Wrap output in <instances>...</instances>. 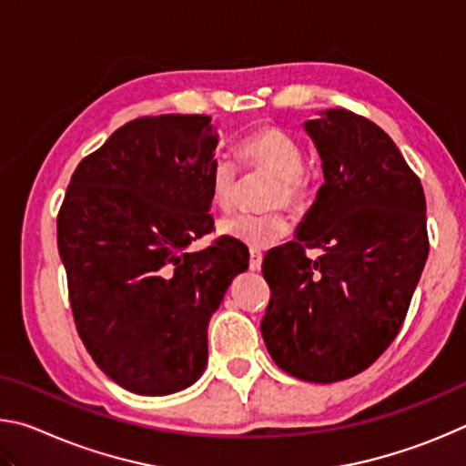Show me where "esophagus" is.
<instances>
[{
  "label": "esophagus",
  "mask_w": 466,
  "mask_h": 466,
  "mask_svg": "<svg viewBox=\"0 0 466 466\" xmlns=\"http://www.w3.org/2000/svg\"><path fill=\"white\" fill-rule=\"evenodd\" d=\"M263 265V255L258 250H250V261H248V267L252 271H258L261 269Z\"/></svg>",
  "instance_id": "obj_1"
}]
</instances>
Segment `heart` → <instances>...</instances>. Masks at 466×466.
Listing matches in <instances>:
<instances>
[{
  "instance_id": "obj_1",
  "label": "heart",
  "mask_w": 466,
  "mask_h": 466,
  "mask_svg": "<svg viewBox=\"0 0 466 466\" xmlns=\"http://www.w3.org/2000/svg\"><path fill=\"white\" fill-rule=\"evenodd\" d=\"M240 160L248 168H261L278 178L271 205L298 209L309 193V175L304 170L302 146L279 127H258L240 141ZM240 170L228 154H218L209 167V199L219 209H230L238 191ZM219 232L247 244L250 248H267L289 234V224L279 211L271 214H236L222 219Z\"/></svg>"
}]
</instances>
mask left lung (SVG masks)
I'll return each instance as SVG.
<instances>
[{
    "mask_svg": "<svg viewBox=\"0 0 466 466\" xmlns=\"http://www.w3.org/2000/svg\"><path fill=\"white\" fill-rule=\"evenodd\" d=\"M304 129L325 183L296 240L263 258L261 335L283 372L327 384L364 372L397 337L428 261V218L421 180L376 123L330 108Z\"/></svg>",
    "mask_w": 466,
    "mask_h": 466,
    "instance_id": "obj_1",
    "label": "left lung"
}]
</instances>
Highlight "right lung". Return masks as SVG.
Returning <instances> with one entry per match:
<instances>
[{"mask_svg": "<svg viewBox=\"0 0 466 466\" xmlns=\"http://www.w3.org/2000/svg\"><path fill=\"white\" fill-rule=\"evenodd\" d=\"M218 131L205 115L141 116L86 156L57 216L76 329L123 389L162 397L208 364V325L248 248L214 230L209 167Z\"/></svg>", "mask_w": 466, "mask_h": 466, "instance_id": "add662e5", "label": "right lung"}]
</instances>
